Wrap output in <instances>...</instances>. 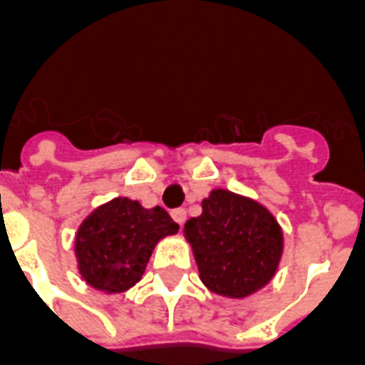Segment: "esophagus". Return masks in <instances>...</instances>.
I'll list each match as a JSON object with an SVG mask.
<instances>
[{"label":"esophagus","instance_id":"esophagus-1","mask_svg":"<svg viewBox=\"0 0 365 365\" xmlns=\"http://www.w3.org/2000/svg\"><path fill=\"white\" fill-rule=\"evenodd\" d=\"M172 219H174L175 222H178V225H180V227H182L183 222H185V217H187V213H185V209H174V211H172Z\"/></svg>","mask_w":365,"mask_h":365}]
</instances>
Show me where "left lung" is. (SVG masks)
<instances>
[{
    "instance_id": "8db88e82",
    "label": "left lung",
    "mask_w": 365,
    "mask_h": 365,
    "mask_svg": "<svg viewBox=\"0 0 365 365\" xmlns=\"http://www.w3.org/2000/svg\"><path fill=\"white\" fill-rule=\"evenodd\" d=\"M201 207L183 232L207 289L232 299L262 289L283 252V232L274 215L258 201L227 190H213Z\"/></svg>"
}]
</instances>
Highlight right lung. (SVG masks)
I'll return each instance as SVG.
<instances>
[{
    "instance_id": "obj_1",
    "label": "right lung",
    "mask_w": 365,
    "mask_h": 365,
    "mask_svg": "<svg viewBox=\"0 0 365 365\" xmlns=\"http://www.w3.org/2000/svg\"><path fill=\"white\" fill-rule=\"evenodd\" d=\"M178 229L162 207L144 209L133 199H113L97 207L78 229V269L96 289L127 291L140 282L156 242Z\"/></svg>"
}]
</instances>
